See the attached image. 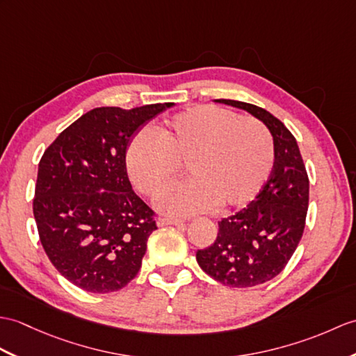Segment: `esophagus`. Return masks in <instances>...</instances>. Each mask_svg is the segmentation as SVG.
<instances>
[{"label":"esophagus","mask_w":356,"mask_h":356,"mask_svg":"<svg viewBox=\"0 0 356 356\" xmlns=\"http://www.w3.org/2000/svg\"><path fill=\"white\" fill-rule=\"evenodd\" d=\"M184 220L179 218H171V217H159L158 218V226H180L184 225Z\"/></svg>","instance_id":"obj_1"}]
</instances>
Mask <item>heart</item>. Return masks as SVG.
Segmentation results:
<instances>
[{"label":"heart","mask_w":356,"mask_h":356,"mask_svg":"<svg viewBox=\"0 0 356 356\" xmlns=\"http://www.w3.org/2000/svg\"><path fill=\"white\" fill-rule=\"evenodd\" d=\"M273 161V138L261 121L209 104L175 115L159 136L139 129L124 153L130 181L148 197L163 193L185 163L189 179L158 202L163 212L175 216L247 204L266 185Z\"/></svg>","instance_id":"1"}]
</instances>
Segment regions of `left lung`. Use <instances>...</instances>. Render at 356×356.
Wrapping results in <instances>:
<instances>
[{
	"instance_id": "obj_1",
	"label": "left lung",
	"mask_w": 356,
	"mask_h": 356,
	"mask_svg": "<svg viewBox=\"0 0 356 356\" xmlns=\"http://www.w3.org/2000/svg\"><path fill=\"white\" fill-rule=\"evenodd\" d=\"M261 120L273 135L275 163L254 200L218 221L212 245L198 250L202 270L220 284L247 288L266 284L285 268L299 245L309 200V179L297 140L285 124L262 107L217 100Z\"/></svg>"
}]
</instances>
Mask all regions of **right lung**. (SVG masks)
Wrapping results in <instances>:
<instances>
[{"mask_svg": "<svg viewBox=\"0 0 356 356\" xmlns=\"http://www.w3.org/2000/svg\"><path fill=\"white\" fill-rule=\"evenodd\" d=\"M172 103L97 107L44 152L33 198L39 239L56 270L89 293L126 286L143 266L154 211L131 189V135Z\"/></svg>", "mask_w": 356, "mask_h": 356, "instance_id": "add662e5", "label": "right lung"}]
</instances>
